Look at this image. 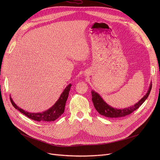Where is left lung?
<instances>
[{"label":"left lung","mask_w":160,"mask_h":160,"mask_svg":"<svg viewBox=\"0 0 160 160\" xmlns=\"http://www.w3.org/2000/svg\"><path fill=\"white\" fill-rule=\"evenodd\" d=\"M151 89H152V82H150L147 93L139 100V101H138L137 103H136L132 106L124 109L115 108L108 105L103 100V98L100 96V95L94 90H91L92 101L93 102V105L97 111L100 115L105 116L106 117H110V118H117V117H121L128 115L132 113L133 111L137 110V109L140 106H141L142 104L146 100V99L148 98L150 93Z\"/></svg>","instance_id":"1"}]
</instances>
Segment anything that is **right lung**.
<instances>
[{
	"label": "right lung",
	"instance_id": "obj_1",
	"mask_svg": "<svg viewBox=\"0 0 160 160\" xmlns=\"http://www.w3.org/2000/svg\"><path fill=\"white\" fill-rule=\"evenodd\" d=\"M71 87V84L67 86L62 92L60 98L56 102V103L52 106L50 107L47 110L39 112V113H30L28 112L25 111L21 108L18 107L11 97L10 95V100L12 102V105L13 107L19 110L21 113H23L24 115L28 117V118L36 121H41V122H50L54 121L56 120L59 117H60L64 112L65 110V106L66 104V101L69 96V92L70 91Z\"/></svg>",
	"mask_w": 160,
	"mask_h": 160
}]
</instances>
